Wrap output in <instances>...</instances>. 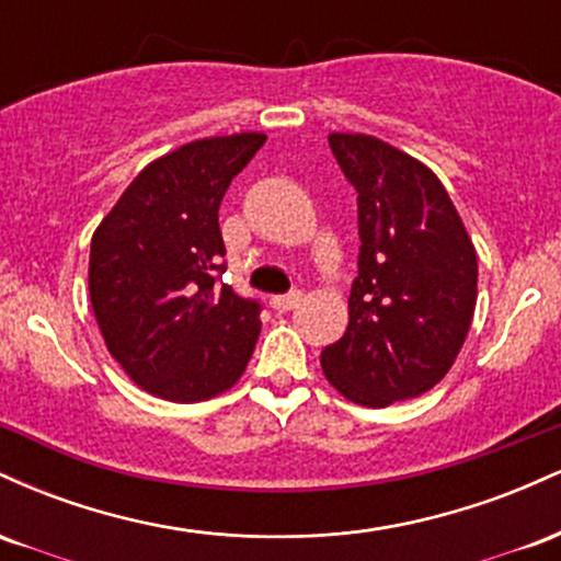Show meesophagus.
Masks as SVG:
<instances>
[{
  "instance_id": "obj_1",
  "label": "esophagus",
  "mask_w": 561,
  "mask_h": 561,
  "mask_svg": "<svg viewBox=\"0 0 561 561\" xmlns=\"http://www.w3.org/2000/svg\"><path fill=\"white\" fill-rule=\"evenodd\" d=\"M300 300H302V293H300V289H293V293H287V295H276V298H272V308H274V311L285 313V311H293V308L298 306Z\"/></svg>"
}]
</instances>
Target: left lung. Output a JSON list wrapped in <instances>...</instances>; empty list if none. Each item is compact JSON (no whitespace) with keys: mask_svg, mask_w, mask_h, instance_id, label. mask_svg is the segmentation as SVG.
<instances>
[{"mask_svg":"<svg viewBox=\"0 0 561 561\" xmlns=\"http://www.w3.org/2000/svg\"><path fill=\"white\" fill-rule=\"evenodd\" d=\"M358 192V276L347 330L321 369L347 401L382 409L435 388L459 356L478 300V253L427 165L366 134H330Z\"/></svg>","mask_w":561,"mask_h":561,"instance_id":"1","label":"left lung"}]
</instances>
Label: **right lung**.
<instances>
[{"label": "right lung", "instance_id": "obj_1", "mask_svg": "<svg viewBox=\"0 0 561 561\" xmlns=\"http://www.w3.org/2000/svg\"><path fill=\"white\" fill-rule=\"evenodd\" d=\"M266 137L190 141L158 158L102 218L89 295L111 356L141 390L195 403L242 377L261 332V302L221 274L218 205Z\"/></svg>", "mask_w": 561, "mask_h": 561}]
</instances>
